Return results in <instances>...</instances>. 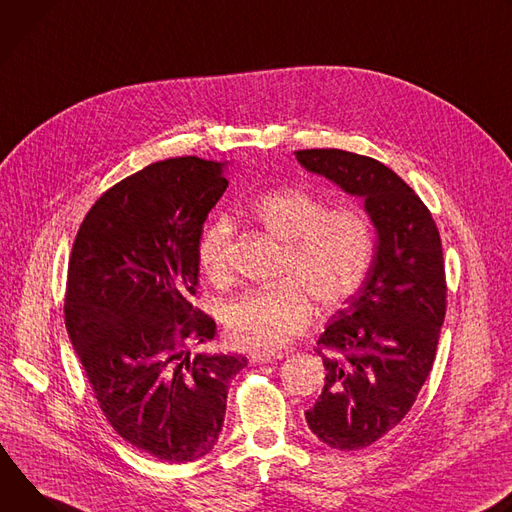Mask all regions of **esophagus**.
Masks as SVG:
<instances>
[{
	"label": "esophagus",
	"instance_id": "1",
	"mask_svg": "<svg viewBox=\"0 0 512 512\" xmlns=\"http://www.w3.org/2000/svg\"><path fill=\"white\" fill-rule=\"evenodd\" d=\"M282 356V352H252L250 354V360L252 362H272V360H280Z\"/></svg>",
	"mask_w": 512,
	"mask_h": 512
}]
</instances>
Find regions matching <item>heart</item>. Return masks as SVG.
I'll use <instances>...</instances> for the list:
<instances>
[{
	"label": "heart",
	"mask_w": 512,
	"mask_h": 512,
	"mask_svg": "<svg viewBox=\"0 0 512 512\" xmlns=\"http://www.w3.org/2000/svg\"><path fill=\"white\" fill-rule=\"evenodd\" d=\"M250 217L285 246L272 287L227 301L221 321L230 342L278 350L307 325L311 301L323 311L350 303L368 280L376 256L372 219L356 207H331L323 197L287 187L256 199ZM232 221H211L197 246L199 266L213 282L230 278Z\"/></svg>",
	"instance_id": "1"
}]
</instances>
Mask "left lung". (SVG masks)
<instances>
[{
    "instance_id": "1",
    "label": "left lung",
    "mask_w": 512,
    "mask_h": 512,
    "mask_svg": "<svg viewBox=\"0 0 512 512\" xmlns=\"http://www.w3.org/2000/svg\"><path fill=\"white\" fill-rule=\"evenodd\" d=\"M295 154L311 173L364 197L378 232L362 291L319 337L325 384L305 411L323 443L354 451L405 419L431 372L447 307L441 238L427 205L382 162L339 148Z\"/></svg>"
}]
</instances>
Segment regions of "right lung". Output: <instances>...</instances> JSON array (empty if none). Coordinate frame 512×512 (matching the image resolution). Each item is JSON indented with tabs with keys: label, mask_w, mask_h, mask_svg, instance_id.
<instances>
[{
	"label": "right lung",
	"mask_w": 512,
	"mask_h": 512,
	"mask_svg": "<svg viewBox=\"0 0 512 512\" xmlns=\"http://www.w3.org/2000/svg\"><path fill=\"white\" fill-rule=\"evenodd\" d=\"M225 187L219 162H152L93 203L69 258L65 325L95 401L122 439L168 464L213 449L227 386L248 362L187 354L215 337L191 297L203 223Z\"/></svg>",
	"instance_id": "1"
}]
</instances>
